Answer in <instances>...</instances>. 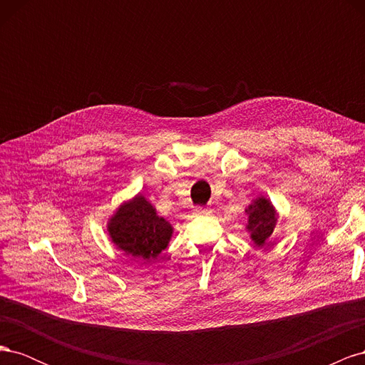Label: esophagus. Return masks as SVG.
<instances>
[{"instance_id": "obj_1", "label": "esophagus", "mask_w": 365, "mask_h": 365, "mask_svg": "<svg viewBox=\"0 0 365 365\" xmlns=\"http://www.w3.org/2000/svg\"><path fill=\"white\" fill-rule=\"evenodd\" d=\"M210 212H212V210H210L208 207H204V205H200V207H196V208H195V215H197V216L210 215Z\"/></svg>"}]
</instances>
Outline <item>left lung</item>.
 <instances>
[{"label": "left lung", "instance_id": "1", "mask_svg": "<svg viewBox=\"0 0 365 365\" xmlns=\"http://www.w3.org/2000/svg\"><path fill=\"white\" fill-rule=\"evenodd\" d=\"M248 225L251 231V239L256 242V245H263L267 239L272 235L275 227V210L271 202L264 197H259L252 205L248 207Z\"/></svg>", "mask_w": 365, "mask_h": 365}]
</instances>
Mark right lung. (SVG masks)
<instances>
[{
  "label": "right lung",
  "instance_id": "right-lung-1",
  "mask_svg": "<svg viewBox=\"0 0 365 365\" xmlns=\"http://www.w3.org/2000/svg\"><path fill=\"white\" fill-rule=\"evenodd\" d=\"M108 231L114 244L128 256L150 260L168 247L172 225L157 216L155 208L138 195L118 208Z\"/></svg>",
  "mask_w": 365,
  "mask_h": 365
}]
</instances>
